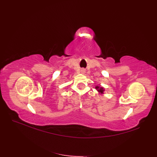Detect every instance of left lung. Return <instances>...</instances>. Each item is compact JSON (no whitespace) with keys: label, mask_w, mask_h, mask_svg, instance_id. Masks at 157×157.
Masks as SVG:
<instances>
[{"label":"left lung","mask_w":157,"mask_h":157,"mask_svg":"<svg viewBox=\"0 0 157 157\" xmlns=\"http://www.w3.org/2000/svg\"><path fill=\"white\" fill-rule=\"evenodd\" d=\"M96 89H98V90L100 92H101V93H103V91H104V89H103V87H100V86H96Z\"/></svg>","instance_id":"8db88e82"}]
</instances>
